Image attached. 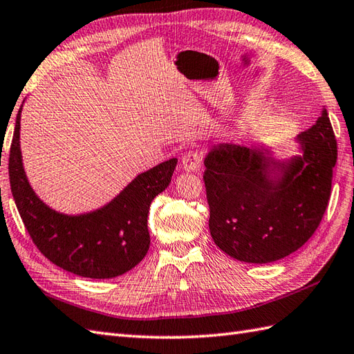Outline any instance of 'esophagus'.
I'll list each match as a JSON object with an SVG mask.
<instances>
[{
    "instance_id": "esophagus-1",
    "label": "esophagus",
    "mask_w": 354,
    "mask_h": 354,
    "mask_svg": "<svg viewBox=\"0 0 354 354\" xmlns=\"http://www.w3.org/2000/svg\"><path fill=\"white\" fill-rule=\"evenodd\" d=\"M202 153L199 151H190L183 157V169L185 171H197L202 166Z\"/></svg>"
}]
</instances>
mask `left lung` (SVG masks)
<instances>
[{
  "label": "left lung",
  "instance_id": "8db88e82",
  "mask_svg": "<svg viewBox=\"0 0 354 354\" xmlns=\"http://www.w3.org/2000/svg\"><path fill=\"white\" fill-rule=\"evenodd\" d=\"M301 155L286 161L264 147L218 145L205 158L212 240L229 257L267 264L314 235L330 199L338 157L327 110L299 134Z\"/></svg>",
  "mask_w": 354,
  "mask_h": 354
}]
</instances>
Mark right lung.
Masks as SVG:
<instances>
[{"mask_svg":"<svg viewBox=\"0 0 354 354\" xmlns=\"http://www.w3.org/2000/svg\"><path fill=\"white\" fill-rule=\"evenodd\" d=\"M16 116L10 145V188L21 218L32 243L53 264L90 279H111L127 273L149 250L147 214L155 196L166 190L176 158L140 174L105 207L80 216H68L39 199L22 167Z\"/></svg>","mask_w":354,"mask_h":354,"instance_id":"obj_1","label":"right lung"}]
</instances>
